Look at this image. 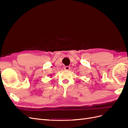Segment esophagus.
I'll use <instances>...</instances> for the list:
<instances>
[{"mask_svg":"<svg viewBox=\"0 0 128 128\" xmlns=\"http://www.w3.org/2000/svg\"><path fill=\"white\" fill-rule=\"evenodd\" d=\"M70 67L69 66H65L64 67V70H69V69H70Z\"/></svg>","mask_w":128,"mask_h":128,"instance_id":"34e87169","label":"esophagus"}]
</instances>
